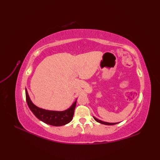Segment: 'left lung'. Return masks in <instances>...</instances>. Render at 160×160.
Returning a JSON list of instances; mask_svg holds the SVG:
<instances>
[{"label": "left lung", "mask_w": 160, "mask_h": 160, "mask_svg": "<svg viewBox=\"0 0 160 160\" xmlns=\"http://www.w3.org/2000/svg\"><path fill=\"white\" fill-rule=\"evenodd\" d=\"M93 118H94V119L96 121V122H99V123H100L104 124V125H115V124H117V123H108V122H103V121H101V120H99V119H97V118H95V117H93Z\"/></svg>", "instance_id": "8db88e82"}]
</instances>
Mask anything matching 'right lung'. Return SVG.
<instances>
[{
    "mask_svg": "<svg viewBox=\"0 0 160 160\" xmlns=\"http://www.w3.org/2000/svg\"><path fill=\"white\" fill-rule=\"evenodd\" d=\"M26 100L28 108L36 117L42 122L52 126H62L71 122L74 115L77 99L69 108L65 111H51L38 108L30 99L27 89H25Z\"/></svg>",
    "mask_w": 160,
    "mask_h": 160,
    "instance_id": "obj_1",
    "label": "right lung"
}]
</instances>
